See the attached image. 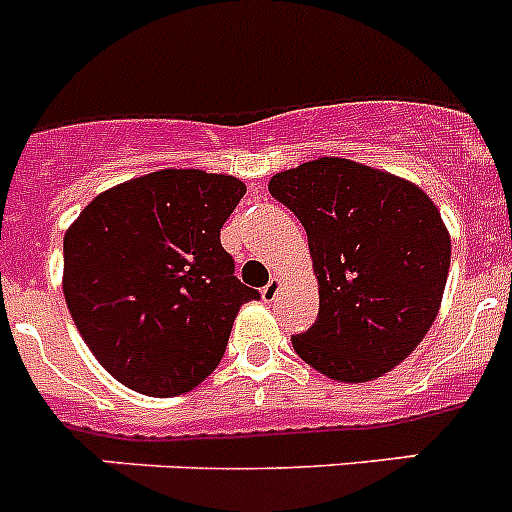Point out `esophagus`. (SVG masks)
Masks as SVG:
<instances>
[{
  "label": "esophagus",
  "mask_w": 512,
  "mask_h": 512,
  "mask_svg": "<svg viewBox=\"0 0 512 512\" xmlns=\"http://www.w3.org/2000/svg\"><path fill=\"white\" fill-rule=\"evenodd\" d=\"M282 287H284L282 277H274V279H271L269 284H266L264 289H261V297H264L266 302L277 300V297H279V292H282Z\"/></svg>",
  "instance_id": "34e87169"
}]
</instances>
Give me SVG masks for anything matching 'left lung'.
Masks as SVG:
<instances>
[{
	"label": "left lung",
	"instance_id": "8db88e82",
	"mask_svg": "<svg viewBox=\"0 0 512 512\" xmlns=\"http://www.w3.org/2000/svg\"><path fill=\"white\" fill-rule=\"evenodd\" d=\"M274 200L305 225L320 310L292 336L336 382H372L408 359L438 315L451 235L418 184L325 156L274 174Z\"/></svg>",
	"mask_w": 512,
	"mask_h": 512
}]
</instances>
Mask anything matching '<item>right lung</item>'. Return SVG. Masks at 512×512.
I'll list each match as a JSON object with an SVG mask.
<instances>
[{
    "instance_id": "add662e5",
    "label": "right lung",
    "mask_w": 512,
    "mask_h": 512,
    "mask_svg": "<svg viewBox=\"0 0 512 512\" xmlns=\"http://www.w3.org/2000/svg\"><path fill=\"white\" fill-rule=\"evenodd\" d=\"M246 194L228 174L161 169L97 194L63 235V295L99 364L151 397L215 372L243 302L220 228Z\"/></svg>"
}]
</instances>
